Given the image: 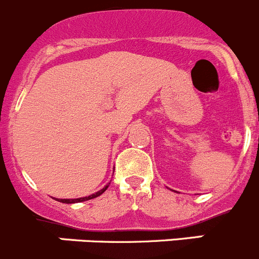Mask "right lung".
I'll return each mask as SVG.
<instances>
[{
	"instance_id": "add662e5",
	"label": "right lung",
	"mask_w": 259,
	"mask_h": 259,
	"mask_svg": "<svg viewBox=\"0 0 259 259\" xmlns=\"http://www.w3.org/2000/svg\"><path fill=\"white\" fill-rule=\"evenodd\" d=\"M109 184H110V183H108L107 186L104 187V188L100 189V191H99V192H97V193L91 194V196H88V197H81V198H73V199H58V198H57V201L62 202V203H76V202H82V201H88V199H93V198H95V197L100 196V194H102V193H104V192L107 191L108 187H109Z\"/></svg>"
}]
</instances>
